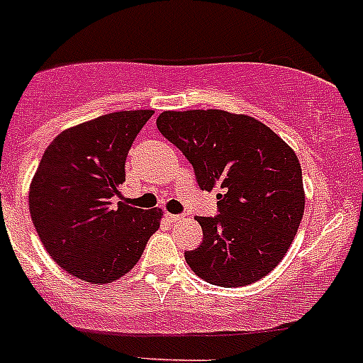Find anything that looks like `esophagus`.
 <instances>
[{
  "mask_svg": "<svg viewBox=\"0 0 363 363\" xmlns=\"http://www.w3.org/2000/svg\"><path fill=\"white\" fill-rule=\"evenodd\" d=\"M182 218H184V216H182V214H169V213L165 214V220L171 221V223H174V221L182 220Z\"/></svg>",
  "mask_w": 363,
  "mask_h": 363,
  "instance_id": "34e87169",
  "label": "esophagus"
}]
</instances>
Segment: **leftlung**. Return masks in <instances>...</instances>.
Returning <instances> with one entry per match:
<instances>
[{
	"label": "left lung",
	"mask_w": 363,
	"mask_h": 363,
	"mask_svg": "<svg viewBox=\"0 0 363 363\" xmlns=\"http://www.w3.org/2000/svg\"><path fill=\"white\" fill-rule=\"evenodd\" d=\"M160 133L184 152L201 191L218 189L216 216L185 259L201 280L243 287L267 277L300 227L306 194L296 154L267 125L225 111H165Z\"/></svg>",
	"instance_id": "1"
}]
</instances>
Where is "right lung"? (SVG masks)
<instances>
[{"mask_svg":"<svg viewBox=\"0 0 363 363\" xmlns=\"http://www.w3.org/2000/svg\"><path fill=\"white\" fill-rule=\"evenodd\" d=\"M152 111L104 114L63 130L47 147L28 205L41 243L63 271L91 284L129 272L160 227V209L121 198L125 160Z\"/></svg>","mask_w":363,"mask_h":363,"instance_id":"1","label":"right lung"}]
</instances>
